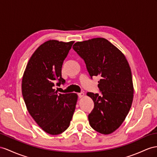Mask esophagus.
<instances>
[{
	"label": "esophagus",
	"instance_id": "esophagus-1",
	"mask_svg": "<svg viewBox=\"0 0 157 157\" xmlns=\"http://www.w3.org/2000/svg\"><path fill=\"white\" fill-rule=\"evenodd\" d=\"M78 98H82V97H83L84 94L83 93V92H81V93H78Z\"/></svg>",
	"mask_w": 157,
	"mask_h": 157
}]
</instances>
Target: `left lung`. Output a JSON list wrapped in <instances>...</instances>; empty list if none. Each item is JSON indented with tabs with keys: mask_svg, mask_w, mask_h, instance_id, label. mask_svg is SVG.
I'll return each mask as SVG.
<instances>
[{
	"mask_svg": "<svg viewBox=\"0 0 157 157\" xmlns=\"http://www.w3.org/2000/svg\"><path fill=\"white\" fill-rule=\"evenodd\" d=\"M74 50L86 63L91 78L99 76L101 94L87 92L94 107L88 115L91 127L104 135L121 126L133 99L131 70L125 56L107 40L96 38L78 42Z\"/></svg>",
	"mask_w": 157,
	"mask_h": 157,
	"instance_id": "8db88e82",
	"label": "left lung"
}]
</instances>
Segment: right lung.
I'll list each match as a JSON object with an SVG mask.
<instances>
[{"instance_id": "1", "label": "right lung", "mask_w": 157, "mask_h": 157, "mask_svg": "<svg viewBox=\"0 0 157 157\" xmlns=\"http://www.w3.org/2000/svg\"><path fill=\"white\" fill-rule=\"evenodd\" d=\"M74 43L44 42L31 56L22 77V94L28 111L42 130L52 135L70 126L77 103L76 94H58L54 89L65 83L62 67Z\"/></svg>"}]
</instances>
